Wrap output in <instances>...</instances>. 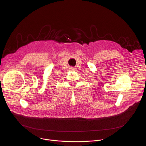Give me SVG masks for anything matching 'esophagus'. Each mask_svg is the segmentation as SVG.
Masks as SVG:
<instances>
[{"label":"esophagus","instance_id":"esophagus-1","mask_svg":"<svg viewBox=\"0 0 146 146\" xmlns=\"http://www.w3.org/2000/svg\"><path fill=\"white\" fill-rule=\"evenodd\" d=\"M69 70H70V71H74V68H73V67H71V68H70Z\"/></svg>","mask_w":146,"mask_h":146}]
</instances>
